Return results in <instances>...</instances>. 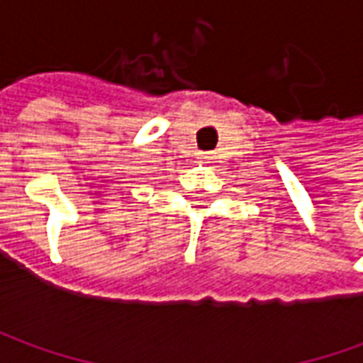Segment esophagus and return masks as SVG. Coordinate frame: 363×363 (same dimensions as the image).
Returning a JSON list of instances; mask_svg holds the SVG:
<instances>
[{"label": "esophagus", "mask_w": 363, "mask_h": 363, "mask_svg": "<svg viewBox=\"0 0 363 363\" xmlns=\"http://www.w3.org/2000/svg\"><path fill=\"white\" fill-rule=\"evenodd\" d=\"M210 160H212V157H208V155H206V157H203V163H210Z\"/></svg>", "instance_id": "1"}]
</instances>
